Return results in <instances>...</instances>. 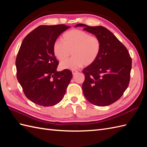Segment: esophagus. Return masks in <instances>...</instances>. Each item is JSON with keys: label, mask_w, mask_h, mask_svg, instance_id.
I'll list each match as a JSON object with an SVG mask.
<instances>
[{"label": "esophagus", "mask_w": 147, "mask_h": 147, "mask_svg": "<svg viewBox=\"0 0 147 147\" xmlns=\"http://www.w3.org/2000/svg\"><path fill=\"white\" fill-rule=\"evenodd\" d=\"M78 72V71H76V70H72V73H73V75H74V74H76Z\"/></svg>", "instance_id": "esophagus-1"}]
</instances>
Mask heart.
Returning a JSON list of instances; mask_svg holds the SVG:
<instances>
[{
  "label": "heart",
  "instance_id": "obj_1",
  "mask_svg": "<svg viewBox=\"0 0 147 147\" xmlns=\"http://www.w3.org/2000/svg\"><path fill=\"white\" fill-rule=\"evenodd\" d=\"M61 41L53 45V53L59 61L67 59L70 55L73 57L60 64L61 69H76L93 64L97 59L102 48L101 40L96 36L80 30H71L62 35Z\"/></svg>",
  "mask_w": 147,
  "mask_h": 147
}]
</instances>
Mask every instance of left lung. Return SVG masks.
<instances>
[{
    "mask_svg": "<svg viewBox=\"0 0 147 147\" xmlns=\"http://www.w3.org/2000/svg\"><path fill=\"white\" fill-rule=\"evenodd\" d=\"M83 30L100 39L102 48L93 64L83 69L84 96L92 104L107 106L121 98L128 86L131 70V58L126 47L115 36L102 26H89Z\"/></svg>",
    "mask_w": 147,
    "mask_h": 147,
    "instance_id": "left-lung-1",
    "label": "left lung"
}]
</instances>
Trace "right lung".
<instances>
[{
	"mask_svg": "<svg viewBox=\"0 0 147 147\" xmlns=\"http://www.w3.org/2000/svg\"><path fill=\"white\" fill-rule=\"evenodd\" d=\"M69 26L65 24L39 26L21 43L16 66L17 79L26 97L35 104L49 107L62 100L73 78L71 71H57L58 61L53 45Z\"/></svg>",
	"mask_w": 147,
	"mask_h": 147,
	"instance_id": "right-lung-1",
	"label": "right lung"
}]
</instances>
